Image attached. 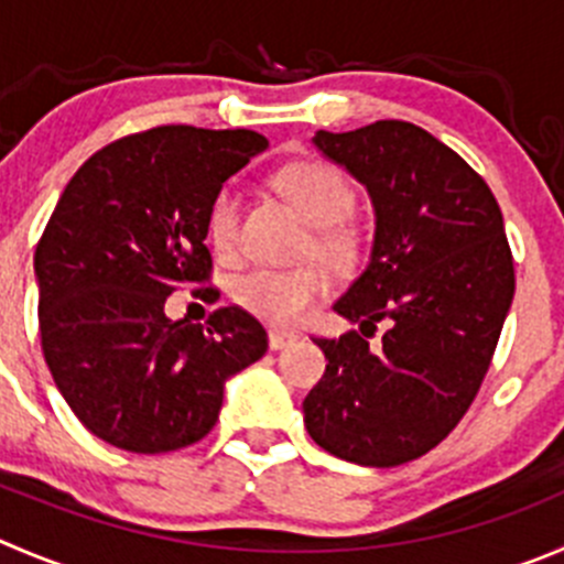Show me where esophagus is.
<instances>
[{"instance_id": "1", "label": "esophagus", "mask_w": 564, "mask_h": 564, "mask_svg": "<svg viewBox=\"0 0 564 564\" xmlns=\"http://www.w3.org/2000/svg\"><path fill=\"white\" fill-rule=\"evenodd\" d=\"M296 340H299L296 332H288V329H271V332H268V346H271L273 351L293 346Z\"/></svg>"}]
</instances>
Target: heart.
I'll return each mask as SVG.
<instances>
[{
  "label": "heart",
  "mask_w": 564,
  "mask_h": 564,
  "mask_svg": "<svg viewBox=\"0 0 564 564\" xmlns=\"http://www.w3.org/2000/svg\"><path fill=\"white\" fill-rule=\"evenodd\" d=\"M276 187L291 202L293 210L313 227L310 243L304 246L307 254L313 251L321 260L335 265L351 260L354 240L340 221L351 213L354 193L340 171L324 163L291 165L276 174ZM240 213L243 202L232 187L216 198L207 229L218 257H232L238 251ZM326 288H329L326 268L321 262H304L296 268H251L235 279L232 293L240 307L254 313L257 318L271 324H293L324 296Z\"/></svg>",
  "instance_id": "1"
}]
</instances>
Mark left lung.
<instances>
[{"label":"left lung","instance_id":"8db88e82","mask_svg":"<svg viewBox=\"0 0 564 564\" xmlns=\"http://www.w3.org/2000/svg\"><path fill=\"white\" fill-rule=\"evenodd\" d=\"M313 147L368 191L373 243L332 304L359 332L315 340L326 371L304 426L346 463L393 468L432 452L479 393L514 296L503 218L487 182L415 124L318 130Z\"/></svg>","mask_w":564,"mask_h":564}]
</instances>
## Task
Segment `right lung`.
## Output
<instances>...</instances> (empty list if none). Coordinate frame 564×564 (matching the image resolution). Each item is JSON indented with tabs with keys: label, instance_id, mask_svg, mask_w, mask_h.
Instances as JSON below:
<instances>
[{
	"label": "right lung",
	"instance_id": "1",
	"mask_svg": "<svg viewBox=\"0 0 564 564\" xmlns=\"http://www.w3.org/2000/svg\"><path fill=\"white\" fill-rule=\"evenodd\" d=\"M265 149L251 130L158 127L96 152L63 191L32 262L41 343L66 404L110 446H191L216 426L229 379L265 354L240 307L207 329L165 315L176 288L210 276L221 185Z\"/></svg>",
	"mask_w": 564,
	"mask_h": 564
}]
</instances>
